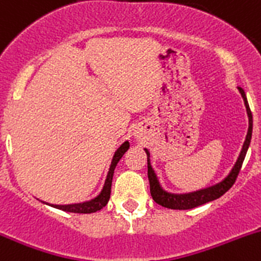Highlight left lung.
<instances>
[{"label": "left lung", "mask_w": 261, "mask_h": 261, "mask_svg": "<svg viewBox=\"0 0 261 261\" xmlns=\"http://www.w3.org/2000/svg\"><path fill=\"white\" fill-rule=\"evenodd\" d=\"M240 93H241L242 98H244L245 107H246L247 116H249V130H247L246 139H245V143L242 145V150L240 153L239 159H237L236 164L233 166L232 171L229 172L228 176L221 181L219 184L214 185V186L206 187V189L198 190V191L189 192V194H171V192H167L162 189V186L159 185L158 178H156V174L154 172V169L151 168L150 164V158H149V151L148 149H145V153L148 155V178L149 184H150V194L153 200L155 201L159 205L164 206V208L168 209H178V211H186V209H192L196 208L199 205H203V204L209 203V201H213L216 199L221 198L222 195L226 194L232 186H233L234 181H236L237 176L240 173V169H241L242 163H244V159L246 156L247 149H249L250 141H251V135H252V115L251 110L249 107V102H247L246 94H245L244 89L239 88Z\"/></svg>", "instance_id": "obj_1"}]
</instances>
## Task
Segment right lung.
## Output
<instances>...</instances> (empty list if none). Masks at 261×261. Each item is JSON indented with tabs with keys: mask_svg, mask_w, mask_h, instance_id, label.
Wrapping results in <instances>:
<instances>
[{
	"mask_svg": "<svg viewBox=\"0 0 261 261\" xmlns=\"http://www.w3.org/2000/svg\"><path fill=\"white\" fill-rule=\"evenodd\" d=\"M130 148V143L125 141L123 144H121L120 148L115 151V155H113L112 162H111L110 171H108L107 178L105 181V186H103L102 191L98 195L97 198L92 199L89 201H84V203H77V204H69V205H55V204H48V205L53 206V208L61 209L63 212H69V213H80V214H89L94 213V212L100 211L103 206L107 205L108 200H110L111 196V186H112V178H113V172H115L116 166H117L118 161L122 158L123 154L126 153V150Z\"/></svg>",
	"mask_w": 261,
	"mask_h": 261,
	"instance_id": "obj_1",
	"label": "right lung"
}]
</instances>
